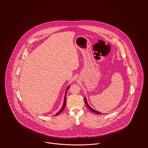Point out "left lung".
<instances>
[{
    "mask_svg": "<svg viewBox=\"0 0 148 148\" xmlns=\"http://www.w3.org/2000/svg\"><path fill=\"white\" fill-rule=\"evenodd\" d=\"M84 101L85 103L86 106H87V107L88 108V109H89L90 111H92V112L95 113V114H101V113H100V112H99L98 111H97V110L93 109L92 107L90 106H89V105L88 104V101H87V100H86V97H85Z\"/></svg>",
    "mask_w": 148,
    "mask_h": 148,
    "instance_id": "left-lung-1",
    "label": "left lung"
}]
</instances>
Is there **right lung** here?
Masks as SVG:
<instances>
[{
  "mask_svg": "<svg viewBox=\"0 0 148 148\" xmlns=\"http://www.w3.org/2000/svg\"><path fill=\"white\" fill-rule=\"evenodd\" d=\"M69 86H70V85H69L68 87H67V88H66V91L65 92V95H64V101H63V106H62V108H61V109L58 112V113H56V115H59V114L60 113H62L64 109V108H65V106H66V92L68 91V89L69 88ZM54 116H55V115H54Z\"/></svg>",
  "mask_w": 148,
  "mask_h": 148,
  "instance_id": "1",
  "label": "right lung"
}]
</instances>
